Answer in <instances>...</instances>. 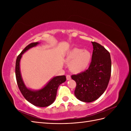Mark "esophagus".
I'll return each instance as SVG.
<instances>
[{"label":"esophagus","mask_w":131,"mask_h":131,"mask_svg":"<svg viewBox=\"0 0 131 131\" xmlns=\"http://www.w3.org/2000/svg\"><path fill=\"white\" fill-rule=\"evenodd\" d=\"M66 79H67V80H70L71 79V77L70 75H66Z\"/></svg>","instance_id":"1"}]
</instances>
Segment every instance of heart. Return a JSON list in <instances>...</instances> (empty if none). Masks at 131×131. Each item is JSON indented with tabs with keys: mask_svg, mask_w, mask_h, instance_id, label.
Wrapping results in <instances>:
<instances>
[{
	"mask_svg": "<svg viewBox=\"0 0 131 131\" xmlns=\"http://www.w3.org/2000/svg\"><path fill=\"white\" fill-rule=\"evenodd\" d=\"M91 57V53L88 50L74 48L68 52L66 61L69 63V67L71 71L78 73L88 67Z\"/></svg>",
	"mask_w": 131,
	"mask_h": 131,
	"instance_id": "heart-1",
	"label": "heart"
}]
</instances>
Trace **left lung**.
Returning <instances> with one entry per match:
<instances>
[{
	"label": "left lung",
	"mask_w": 131,
	"mask_h": 131,
	"mask_svg": "<svg viewBox=\"0 0 131 131\" xmlns=\"http://www.w3.org/2000/svg\"><path fill=\"white\" fill-rule=\"evenodd\" d=\"M93 50L87 70L71 75L77 83L74 94L80 101L91 102L104 93L109 82L112 61L110 53L101 44L92 41Z\"/></svg>",
	"instance_id": "obj_1"
}]
</instances>
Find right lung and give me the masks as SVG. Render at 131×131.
I'll return each mask as SVG.
<instances>
[{
    "mask_svg": "<svg viewBox=\"0 0 131 131\" xmlns=\"http://www.w3.org/2000/svg\"><path fill=\"white\" fill-rule=\"evenodd\" d=\"M38 44V42H35L29 44L17 57L15 68L16 77L19 91L27 101L36 106L47 107L54 101L58 86L65 82L66 78L65 75L53 77L43 88L37 91L31 90L26 87L21 75L19 62L23 54Z\"/></svg>",
    "mask_w": 131,
    "mask_h": 131,
    "instance_id": "obj_1",
    "label": "right lung"
}]
</instances>
